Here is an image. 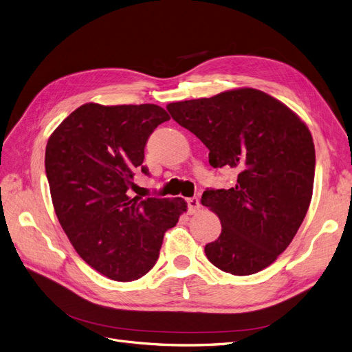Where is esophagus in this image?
<instances>
[{
	"label": "esophagus",
	"instance_id": "34e87169",
	"mask_svg": "<svg viewBox=\"0 0 352 352\" xmlns=\"http://www.w3.org/2000/svg\"><path fill=\"white\" fill-rule=\"evenodd\" d=\"M187 204H188V210L190 213H196L197 210H200V201L197 197H191L187 199Z\"/></svg>",
	"mask_w": 352,
	"mask_h": 352
}]
</instances>
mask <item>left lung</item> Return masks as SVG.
<instances>
[{"label": "left lung", "instance_id": "1", "mask_svg": "<svg viewBox=\"0 0 352 352\" xmlns=\"http://www.w3.org/2000/svg\"><path fill=\"white\" fill-rule=\"evenodd\" d=\"M173 119L209 149L213 168H232L233 187L206 190L222 233L206 245L209 261L233 276L271 265L287 248L314 192L315 145L306 123L277 98L255 88L166 106Z\"/></svg>", "mask_w": 352, "mask_h": 352}]
</instances>
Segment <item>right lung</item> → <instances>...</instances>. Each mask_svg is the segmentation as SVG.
<instances>
[{
	"mask_svg": "<svg viewBox=\"0 0 352 352\" xmlns=\"http://www.w3.org/2000/svg\"><path fill=\"white\" fill-rule=\"evenodd\" d=\"M169 114L155 104H82L50 135L45 168L52 203L75 251L116 281L143 277L164 233L187 212L184 199L130 197L148 138Z\"/></svg>",
	"mask_w": 352,
	"mask_h": 352,
	"instance_id": "obj_1",
	"label": "right lung"
}]
</instances>
